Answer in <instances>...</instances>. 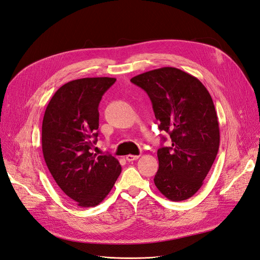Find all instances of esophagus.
<instances>
[{"instance_id": "34e87169", "label": "esophagus", "mask_w": 260, "mask_h": 260, "mask_svg": "<svg viewBox=\"0 0 260 260\" xmlns=\"http://www.w3.org/2000/svg\"><path fill=\"white\" fill-rule=\"evenodd\" d=\"M139 158V156L138 155H132V154H128L127 156H126V160L127 161H133V160H136V159H138Z\"/></svg>"}]
</instances>
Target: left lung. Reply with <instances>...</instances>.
I'll return each mask as SVG.
<instances>
[{
	"label": "left lung",
	"mask_w": 260,
	"mask_h": 260,
	"mask_svg": "<svg viewBox=\"0 0 260 260\" xmlns=\"http://www.w3.org/2000/svg\"><path fill=\"white\" fill-rule=\"evenodd\" d=\"M131 81L147 92L159 131L171 139V147L157 150L154 183L172 201L188 199L203 185L219 147L212 98L196 77L176 67L153 70Z\"/></svg>",
	"instance_id": "obj_1"
}]
</instances>
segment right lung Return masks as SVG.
<instances>
[{
  "instance_id": "add662e5",
  "label": "right lung",
  "mask_w": 260,
  "mask_h": 260,
  "mask_svg": "<svg viewBox=\"0 0 260 260\" xmlns=\"http://www.w3.org/2000/svg\"><path fill=\"white\" fill-rule=\"evenodd\" d=\"M115 78L96 77L65 83L48 104L42 127L46 165L56 184L79 207L100 205L121 174L119 160L91 148L99 136V105Z\"/></svg>"
}]
</instances>
